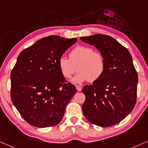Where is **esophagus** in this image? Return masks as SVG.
I'll return each mask as SVG.
<instances>
[{"instance_id": "esophagus-1", "label": "esophagus", "mask_w": 148, "mask_h": 148, "mask_svg": "<svg viewBox=\"0 0 148 148\" xmlns=\"http://www.w3.org/2000/svg\"><path fill=\"white\" fill-rule=\"evenodd\" d=\"M76 89H77V90H78V91H80V90H82V87L80 86L77 85L76 86Z\"/></svg>"}]
</instances>
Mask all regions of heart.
Segmentation results:
<instances>
[{
    "label": "heart",
    "instance_id": "1",
    "mask_svg": "<svg viewBox=\"0 0 148 148\" xmlns=\"http://www.w3.org/2000/svg\"><path fill=\"white\" fill-rule=\"evenodd\" d=\"M58 66L63 76L69 79L78 71L73 79L75 82L87 80L89 82L97 81L106 70V62L101 53L95 51L92 47L79 45L70 51L69 59L61 57ZM77 70H76V68Z\"/></svg>",
    "mask_w": 148,
    "mask_h": 148
}]
</instances>
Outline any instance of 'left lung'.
Masks as SVG:
<instances>
[{
    "mask_svg": "<svg viewBox=\"0 0 148 148\" xmlns=\"http://www.w3.org/2000/svg\"><path fill=\"white\" fill-rule=\"evenodd\" d=\"M80 40L94 45L103 55L106 70L82 91V112L88 122L102 127L119 123L131 113L137 101L138 74L127 48L108 35L94 34Z\"/></svg>",
    "mask_w": 148,
    "mask_h": 148,
    "instance_id": "1",
    "label": "left lung"
}]
</instances>
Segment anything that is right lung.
<instances>
[{
    "label": "right lung",
    "instance_id": "add662e5",
    "mask_svg": "<svg viewBox=\"0 0 148 148\" xmlns=\"http://www.w3.org/2000/svg\"><path fill=\"white\" fill-rule=\"evenodd\" d=\"M76 41L49 36L19 53L11 72V99L29 125L50 127L62 120L76 88L63 76L58 60Z\"/></svg>",
    "mask_w": 148,
    "mask_h": 148
}]
</instances>
